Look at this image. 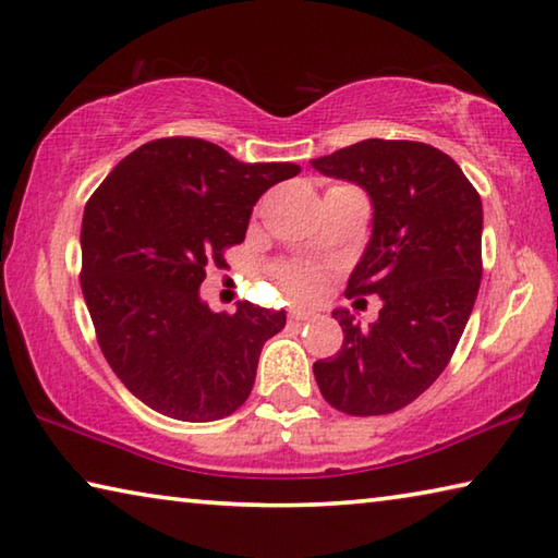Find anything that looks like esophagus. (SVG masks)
I'll use <instances>...</instances> for the list:
<instances>
[{
    "mask_svg": "<svg viewBox=\"0 0 558 558\" xmlns=\"http://www.w3.org/2000/svg\"><path fill=\"white\" fill-rule=\"evenodd\" d=\"M315 317H317L315 310H302V307L290 310V319H292V323H305V319H315Z\"/></svg>",
    "mask_w": 558,
    "mask_h": 558,
    "instance_id": "obj_1",
    "label": "esophagus"
}]
</instances>
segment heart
Instances as JSON below:
<instances>
[{
    "label": "heart",
    "mask_w": 558,
    "mask_h": 558,
    "mask_svg": "<svg viewBox=\"0 0 558 558\" xmlns=\"http://www.w3.org/2000/svg\"><path fill=\"white\" fill-rule=\"evenodd\" d=\"M280 280L290 295L295 298H310L315 295L323 286V276H319V270L310 268V266H286L280 268Z\"/></svg>",
    "instance_id": "1"
}]
</instances>
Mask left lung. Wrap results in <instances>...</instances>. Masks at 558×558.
Here are the masks:
<instances>
[{
    "label": "left lung",
    "instance_id": "left-lung-1",
    "mask_svg": "<svg viewBox=\"0 0 558 558\" xmlns=\"http://www.w3.org/2000/svg\"><path fill=\"white\" fill-rule=\"evenodd\" d=\"M313 167L369 194L372 239L347 298H381L366 329L335 310L344 342L315 362V379L337 411L393 413L438 379L468 325L483 278V202L446 153L411 140H362Z\"/></svg>",
    "mask_w": 558,
    "mask_h": 558
}]
</instances>
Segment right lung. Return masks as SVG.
<instances>
[{"label":"right lung","mask_w":558,"mask_h":558,"mask_svg":"<svg viewBox=\"0 0 558 558\" xmlns=\"http://www.w3.org/2000/svg\"><path fill=\"white\" fill-rule=\"evenodd\" d=\"M295 174L292 162L248 165L199 137H165L130 153L88 199L83 298L110 369L153 411L204 423L248 399L286 310L243 300L214 313L199 288L245 239L260 196Z\"/></svg>","instance_id":"right-lung-1"}]
</instances>
